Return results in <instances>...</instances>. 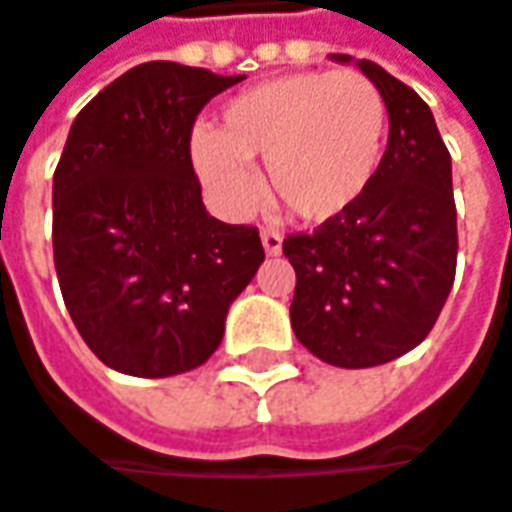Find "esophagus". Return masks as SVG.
Masks as SVG:
<instances>
[{"instance_id": "34e87169", "label": "esophagus", "mask_w": 512, "mask_h": 512, "mask_svg": "<svg viewBox=\"0 0 512 512\" xmlns=\"http://www.w3.org/2000/svg\"><path fill=\"white\" fill-rule=\"evenodd\" d=\"M260 240H263L266 255H281V249H284V237H281V231H275V228H263V231H260Z\"/></svg>"}]
</instances>
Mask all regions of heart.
<instances>
[{
	"label": "heart",
	"mask_w": 512,
	"mask_h": 512,
	"mask_svg": "<svg viewBox=\"0 0 512 512\" xmlns=\"http://www.w3.org/2000/svg\"><path fill=\"white\" fill-rule=\"evenodd\" d=\"M388 133L382 92L359 72H298L231 98L217 133L194 138L202 182L231 208L257 196L246 165L263 162L266 191L286 214L324 223L371 188Z\"/></svg>",
	"instance_id": "b5f03b06"
}]
</instances>
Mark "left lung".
I'll use <instances>...</instances> for the list:
<instances>
[{
  "label": "left lung",
  "mask_w": 512,
  "mask_h": 512,
  "mask_svg": "<svg viewBox=\"0 0 512 512\" xmlns=\"http://www.w3.org/2000/svg\"><path fill=\"white\" fill-rule=\"evenodd\" d=\"M333 60L350 63L347 54ZM359 72L388 106V147L371 188L310 234H289L292 330L327 365L374 368L417 347L435 327L458 263L452 159L435 115L371 60Z\"/></svg>",
  "instance_id": "obj_1"
}]
</instances>
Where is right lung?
<instances>
[{
  "label": "right lung",
  "mask_w": 512,
  "mask_h": 512,
  "mask_svg": "<svg viewBox=\"0 0 512 512\" xmlns=\"http://www.w3.org/2000/svg\"><path fill=\"white\" fill-rule=\"evenodd\" d=\"M243 77L141 63L69 130L51 194L54 269L77 333L112 371L199 368L266 257L255 226L205 211L191 162L196 115Z\"/></svg>",
  "instance_id": "obj_1"
}]
</instances>
